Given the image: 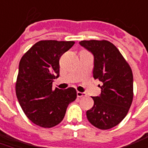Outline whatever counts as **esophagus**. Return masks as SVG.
Segmentation results:
<instances>
[{"mask_svg":"<svg viewBox=\"0 0 148 148\" xmlns=\"http://www.w3.org/2000/svg\"><path fill=\"white\" fill-rule=\"evenodd\" d=\"M77 96L78 97V98H81V97H85L86 96V94H85L84 92H77Z\"/></svg>","mask_w":148,"mask_h":148,"instance_id":"1","label":"esophagus"}]
</instances>
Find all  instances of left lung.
Listing matches in <instances>:
<instances>
[{
    "label": "left lung",
    "mask_w": 148,
    "mask_h": 148,
    "mask_svg": "<svg viewBox=\"0 0 148 148\" xmlns=\"http://www.w3.org/2000/svg\"><path fill=\"white\" fill-rule=\"evenodd\" d=\"M79 44L94 56L93 77L101 82V94L92 97L94 106L86 112L87 118L99 129H111L125 118L132 104L131 68L110 42L84 40Z\"/></svg>",
    "instance_id": "obj_1"
}]
</instances>
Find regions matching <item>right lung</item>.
Listing matches in <instances>:
<instances>
[{
  "mask_svg": "<svg viewBox=\"0 0 148 148\" xmlns=\"http://www.w3.org/2000/svg\"><path fill=\"white\" fill-rule=\"evenodd\" d=\"M74 44L73 41H39L20 60L17 98L26 116L39 127L50 128L59 124L68 105L76 99L74 88L52 89L53 80L60 76V58Z\"/></svg>",
  "mask_w": 148,
  "mask_h": 148,
  "instance_id": "right-lung-1",
  "label": "right lung"
}]
</instances>
